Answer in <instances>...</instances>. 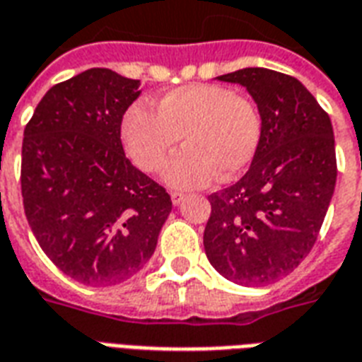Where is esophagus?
<instances>
[{
	"mask_svg": "<svg viewBox=\"0 0 362 362\" xmlns=\"http://www.w3.org/2000/svg\"><path fill=\"white\" fill-rule=\"evenodd\" d=\"M170 196H172L173 206H179V204H181V202H183V198H185L183 192H170Z\"/></svg>",
	"mask_w": 362,
	"mask_h": 362,
	"instance_id": "34e87169",
	"label": "esophagus"
}]
</instances>
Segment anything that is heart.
<instances>
[{
    "mask_svg": "<svg viewBox=\"0 0 362 362\" xmlns=\"http://www.w3.org/2000/svg\"><path fill=\"white\" fill-rule=\"evenodd\" d=\"M120 136L132 162L147 173L160 172L183 137L187 147L164 170L173 189L204 187L230 179L253 162L262 137V117L251 98L228 86L189 85L166 92L156 113L143 103L126 109Z\"/></svg>",
    "mask_w": 362,
    "mask_h": 362,
    "instance_id": "1",
    "label": "heart"
}]
</instances>
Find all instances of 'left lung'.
<instances>
[{
  "instance_id": "8db88e82",
  "label": "left lung",
  "mask_w": 362,
  "mask_h": 362,
  "mask_svg": "<svg viewBox=\"0 0 362 362\" xmlns=\"http://www.w3.org/2000/svg\"><path fill=\"white\" fill-rule=\"evenodd\" d=\"M217 79L247 88L262 137L247 173L209 196L204 249L226 279L266 285L295 270L317 240L336 185L332 124L291 75L245 67Z\"/></svg>"
}]
</instances>
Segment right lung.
Listing matches in <instances>:
<instances>
[{
    "instance_id": "obj_1",
    "label": "right lung",
    "mask_w": 362,
    "mask_h": 362,
    "mask_svg": "<svg viewBox=\"0 0 362 362\" xmlns=\"http://www.w3.org/2000/svg\"><path fill=\"white\" fill-rule=\"evenodd\" d=\"M139 81L92 67L37 103L22 141V200L45 255L79 283L126 281L153 257L172 211L164 187L126 158L122 115Z\"/></svg>"
}]
</instances>
